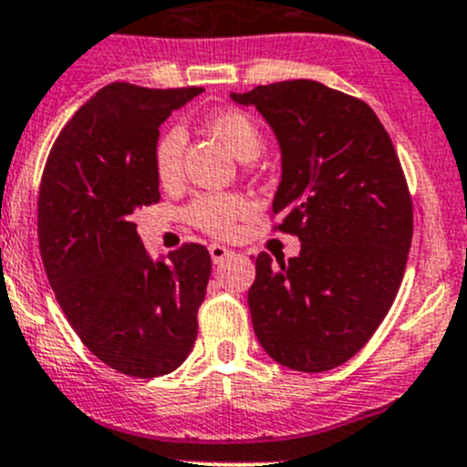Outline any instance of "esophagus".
<instances>
[{
    "mask_svg": "<svg viewBox=\"0 0 467 467\" xmlns=\"http://www.w3.org/2000/svg\"><path fill=\"white\" fill-rule=\"evenodd\" d=\"M230 255H233V251H230L228 246H221V244H212L210 246V257L214 264H221L225 257H230Z\"/></svg>",
    "mask_w": 467,
    "mask_h": 467,
    "instance_id": "esophagus-1",
    "label": "esophagus"
}]
</instances>
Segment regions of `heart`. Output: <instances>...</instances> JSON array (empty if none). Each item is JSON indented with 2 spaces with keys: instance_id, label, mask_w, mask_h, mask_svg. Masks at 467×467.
<instances>
[{
  "instance_id": "1",
  "label": "heart",
  "mask_w": 467,
  "mask_h": 467,
  "mask_svg": "<svg viewBox=\"0 0 467 467\" xmlns=\"http://www.w3.org/2000/svg\"><path fill=\"white\" fill-rule=\"evenodd\" d=\"M205 129L228 146L239 160L257 158L262 150V130L251 115L242 110H219L205 119ZM185 130L169 126L160 133L153 146V169L162 185L178 181L185 150ZM251 212V203L237 194H199L185 207V219L199 230L214 237H225L234 230L237 221Z\"/></svg>"
}]
</instances>
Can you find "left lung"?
<instances>
[{"mask_svg":"<svg viewBox=\"0 0 467 467\" xmlns=\"http://www.w3.org/2000/svg\"><path fill=\"white\" fill-rule=\"evenodd\" d=\"M230 99L255 106L275 133L282 181L273 214L300 239L289 262L255 257L248 307L257 341L286 368H337L384 321L407 266L413 207L398 153L368 103L318 81Z\"/></svg>","mask_w":467,"mask_h":467,"instance_id":"1","label":"left lung"}]
</instances>
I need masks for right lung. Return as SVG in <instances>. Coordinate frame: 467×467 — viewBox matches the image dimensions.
Returning a JSON list of instances; mask_svg holds the SVG:
<instances>
[{
    "label": "right lung",
    "instance_id": "add662e5",
    "mask_svg": "<svg viewBox=\"0 0 467 467\" xmlns=\"http://www.w3.org/2000/svg\"><path fill=\"white\" fill-rule=\"evenodd\" d=\"M201 92L101 88L60 130L42 173L37 239L56 300L88 350L130 378L176 370L199 332L210 253L185 244L150 260L133 214L160 201V124Z\"/></svg>",
    "mask_w": 467,
    "mask_h": 467
}]
</instances>
